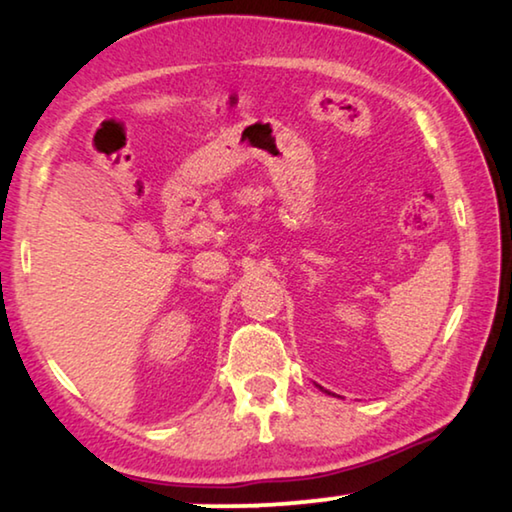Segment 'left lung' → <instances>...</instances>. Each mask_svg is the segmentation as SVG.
<instances>
[{
	"label": "left lung",
	"mask_w": 512,
	"mask_h": 512,
	"mask_svg": "<svg viewBox=\"0 0 512 512\" xmlns=\"http://www.w3.org/2000/svg\"><path fill=\"white\" fill-rule=\"evenodd\" d=\"M319 389H321V387H319ZM324 394H331V391H326V389H324Z\"/></svg>",
	"instance_id": "obj_1"
}]
</instances>
